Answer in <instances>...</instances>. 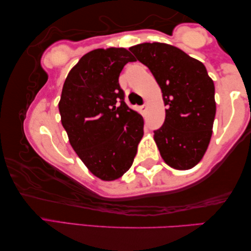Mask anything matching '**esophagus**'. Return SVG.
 Instances as JSON below:
<instances>
[{
  "label": "esophagus",
  "instance_id": "esophagus-1",
  "mask_svg": "<svg viewBox=\"0 0 251 251\" xmlns=\"http://www.w3.org/2000/svg\"><path fill=\"white\" fill-rule=\"evenodd\" d=\"M140 110H141V112H142V114H145V112H146V110H147V104L145 103L143 105H141L140 106Z\"/></svg>",
  "mask_w": 251,
  "mask_h": 251
}]
</instances>
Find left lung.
<instances>
[{"label":"left lung","mask_w":251,"mask_h":251,"mask_svg":"<svg viewBox=\"0 0 251 251\" xmlns=\"http://www.w3.org/2000/svg\"><path fill=\"white\" fill-rule=\"evenodd\" d=\"M129 50L149 68L162 91L166 119L153 131L160 154L175 169H191L206 152L216 116L215 84L206 67L166 43H142Z\"/></svg>","instance_id":"8db88e82"}]
</instances>
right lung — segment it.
Segmentation results:
<instances>
[{"label": "right lung", "instance_id": "obj_1", "mask_svg": "<svg viewBox=\"0 0 251 251\" xmlns=\"http://www.w3.org/2000/svg\"><path fill=\"white\" fill-rule=\"evenodd\" d=\"M132 54L98 49L79 60L65 79L59 111L70 143L88 169L105 181L132 166L143 137V118L125 101L119 75Z\"/></svg>", "mask_w": 251, "mask_h": 251}]
</instances>
